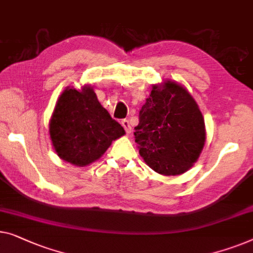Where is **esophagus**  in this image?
Segmentation results:
<instances>
[{
    "label": "esophagus",
    "mask_w": 253,
    "mask_h": 253,
    "mask_svg": "<svg viewBox=\"0 0 253 253\" xmlns=\"http://www.w3.org/2000/svg\"><path fill=\"white\" fill-rule=\"evenodd\" d=\"M121 124H122V126L124 127V130H126V133H131V130H132V129H131L129 121L124 119V120L121 121Z\"/></svg>",
    "instance_id": "obj_1"
}]
</instances>
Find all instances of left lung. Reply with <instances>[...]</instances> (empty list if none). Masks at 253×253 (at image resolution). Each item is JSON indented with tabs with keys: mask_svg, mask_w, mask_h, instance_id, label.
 Here are the masks:
<instances>
[{
	"mask_svg": "<svg viewBox=\"0 0 253 253\" xmlns=\"http://www.w3.org/2000/svg\"><path fill=\"white\" fill-rule=\"evenodd\" d=\"M139 154L149 168L177 175L193 167L206 142L202 113L180 84L166 81L153 85L134 127Z\"/></svg>",
	"mask_w": 253,
	"mask_h": 253,
	"instance_id": "left-lung-1",
	"label": "left lung"
}]
</instances>
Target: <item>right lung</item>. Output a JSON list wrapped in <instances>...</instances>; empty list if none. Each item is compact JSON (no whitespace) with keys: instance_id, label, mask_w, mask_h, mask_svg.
Returning <instances> with one entry per match:
<instances>
[{"instance_id":"obj_1","label":"right lung","mask_w":253,"mask_h":253,"mask_svg":"<svg viewBox=\"0 0 253 253\" xmlns=\"http://www.w3.org/2000/svg\"><path fill=\"white\" fill-rule=\"evenodd\" d=\"M54 151L61 160L85 167L102 156L126 131L98 101L89 85L67 87L54 107L49 124Z\"/></svg>"}]
</instances>
